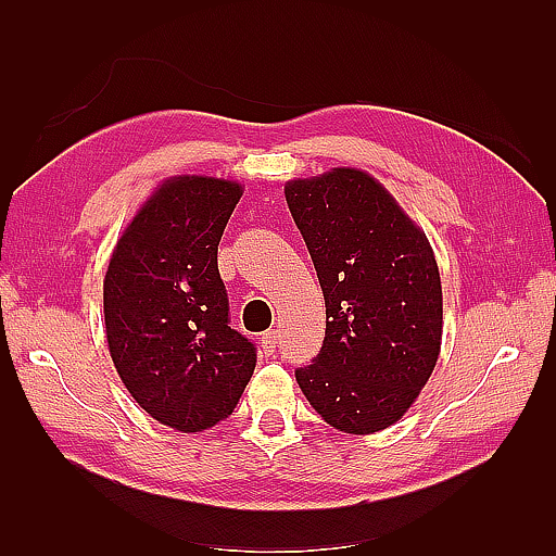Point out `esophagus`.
I'll use <instances>...</instances> for the list:
<instances>
[{
  "mask_svg": "<svg viewBox=\"0 0 556 556\" xmlns=\"http://www.w3.org/2000/svg\"><path fill=\"white\" fill-rule=\"evenodd\" d=\"M277 344H279V332H277V329H269V332L263 334V351L267 353V356H271V353L277 351Z\"/></svg>",
  "mask_w": 556,
  "mask_h": 556,
  "instance_id": "obj_1",
  "label": "esophagus"
}]
</instances>
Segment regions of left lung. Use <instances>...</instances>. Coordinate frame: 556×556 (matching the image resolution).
I'll list each match as a JSON object with an SVG mask.
<instances>
[{
    "label": "left lung",
    "instance_id": "8db88e82",
    "mask_svg": "<svg viewBox=\"0 0 556 556\" xmlns=\"http://www.w3.org/2000/svg\"><path fill=\"white\" fill-rule=\"evenodd\" d=\"M285 193L327 308L323 349L296 368V382L332 428L380 432L408 410L440 356L432 248L361 169L291 181Z\"/></svg>",
    "mask_w": 556,
    "mask_h": 556
}]
</instances>
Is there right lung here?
Returning a JSON list of instances; mask_svg holds the SVG:
<instances>
[{
	"mask_svg": "<svg viewBox=\"0 0 556 556\" xmlns=\"http://www.w3.org/2000/svg\"><path fill=\"white\" fill-rule=\"evenodd\" d=\"M241 186L176 176L140 207L104 277V325L122 382L152 418L203 432L231 416L255 370L231 329L217 245Z\"/></svg>",
	"mask_w": 556,
	"mask_h": 556,
	"instance_id": "right-lung-1",
	"label": "right lung"
}]
</instances>
